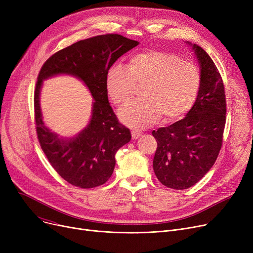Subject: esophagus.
Masks as SVG:
<instances>
[{"label":"esophagus","instance_id":"1","mask_svg":"<svg viewBox=\"0 0 253 253\" xmlns=\"http://www.w3.org/2000/svg\"><path fill=\"white\" fill-rule=\"evenodd\" d=\"M131 135H132V138L133 139H137L141 136V132L137 131V130H132L131 131Z\"/></svg>","mask_w":253,"mask_h":253}]
</instances>
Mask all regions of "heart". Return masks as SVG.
<instances>
[{
	"instance_id": "obj_1",
	"label": "heart",
	"mask_w": 253,
	"mask_h": 253,
	"mask_svg": "<svg viewBox=\"0 0 253 253\" xmlns=\"http://www.w3.org/2000/svg\"><path fill=\"white\" fill-rule=\"evenodd\" d=\"M106 89L116 104L133 97L136 84H145L144 100L126 104L120 112L130 127L147 128L163 117L164 122L180 119L193 108L201 86L197 66L161 50H149L130 59L129 68L115 63L106 73Z\"/></svg>"
}]
</instances>
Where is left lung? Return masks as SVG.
Returning <instances> with one entry per match:
<instances>
[{
    "mask_svg": "<svg viewBox=\"0 0 253 253\" xmlns=\"http://www.w3.org/2000/svg\"><path fill=\"white\" fill-rule=\"evenodd\" d=\"M191 46L201 69L196 102L183 119L152 132L158 144L155 174L165 187L174 190L191 188L213 166L221 149L227 113L216 65L200 46Z\"/></svg>",
    "mask_w": 253,
    "mask_h": 253,
    "instance_id": "left-lung-1",
    "label": "left lung"
}]
</instances>
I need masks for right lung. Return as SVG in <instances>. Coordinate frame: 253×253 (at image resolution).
I'll return each instance as SVG.
<instances>
[{"label": "right lung", "mask_w": 253, "mask_h": 253, "mask_svg": "<svg viewBox=\"0 0 253 253\" xmlns=\"http://www.w3.org/2000/svg\"><path fill=\"white\" fill-rule=\"evenodd\" d=\"M138 45L121 35L108 34L81 40L59 50L43 64L35 89V121L40 145L51 166L69 183L91 189L112 176L117 151L131 139L108 98L106 73L124 53ZM71 74L83 81L95 98L89 124L72 139H59L42 122L39 92L44 79Z\"/></svg>", "instance_id": "right-lung-1"}]
</instances>
